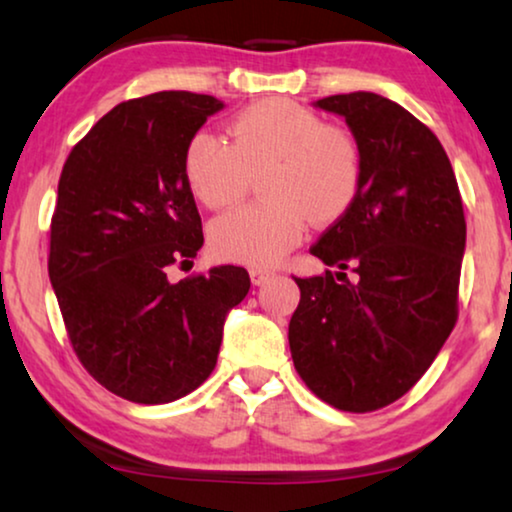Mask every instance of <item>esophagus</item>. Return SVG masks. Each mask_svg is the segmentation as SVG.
Returning a JSON list of instances; mask_svg holds the SVG:
<instances>
[{
  "instance_id": "1",
  "label": "esophagus",
  "mask_w": 512,
  "mask_h": 512,
  "mask_svg": "<svg viewBox=\"0 0 512 512\" xmlns=\"http://www.w3.org/2000/svg\"><path fill=\"white\" fill-rule=\"evenodd\" d=\"M275 275V271L273 269H262V266H259V269H250V280H253V285H264L266 280L269 278H273Z\"/></svg>"
}]
</instances>
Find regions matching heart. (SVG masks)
Segmentation results:
<instances>
[{
	"mask_svg": "<svg viewBox=\"0 0 512 512\" xmlns=\"http://www.w3.org/2000/svg\"><path fill=\"white\" fill-rule=\"evenodd\" d=\"M227 144L209 132L191 136L184 177L209 209L246 198L259 175L264 202L212 225V246L223 259L248 266L278 264L314 225H332L351 212L364 184V150L342 125L291 100H264L241 109L227 125Z\"/></svg>",
	"mask_w": 512,
	"mask_h": 512,
	"instance_id": "heart-1",
	"label": "heart"
}]
</instances>
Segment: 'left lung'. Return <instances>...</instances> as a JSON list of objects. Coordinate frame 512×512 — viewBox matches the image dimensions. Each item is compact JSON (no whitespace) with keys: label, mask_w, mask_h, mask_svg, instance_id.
I'll use <instances>...</instances> for the list:
<instances>
[{"label":"left lung","mask_w":512,"mask_h":512,"mask_svg":"<svg viewBox=\"0 0 512 512\" xmlns=\"http://www.w3.org/2000/svg\"><path fill=\"white\" fill-rule=\"evenodd\" d=\"M316 107L360 139L364 184L310 248L337 271L294 278L289 348L321 401L373 412L417 385L456 326L465 212L442 143L401 104L360 91Z\"/></svg>","instance_id":"obj_1"}]
</instances>
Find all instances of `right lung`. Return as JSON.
<instances>
[{
    "instance_id": "right-lung-1",
    "label": "right lung",
    "mask_w": 512,
    "mask_h": 512,
    "mask_svg": "<svg viewBox=\"0 0 512 512\" xmlns=\"http://www.w3.org/2000/svg\"><path fill=\"white\" fill-rule=\"evenodd\" d=\"M221 109L189 91L134 97L63 164L47 271L72 351L120 399L170 403L205 383L225 316L250 289L248 271L230 264L168 278L205 241L184 150Z\"/></svg>"
}]
</instances>
